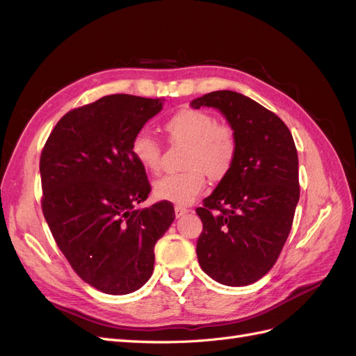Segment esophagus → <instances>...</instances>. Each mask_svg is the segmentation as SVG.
Masks as SVG:
<instances>
[{"instance_id":"obj_1","label":"esophagus","mask_w":356,"mask_h":356,"mask_svg":"<svg viewBox=\"0 0 356 356\" xmlns=\"http://www.w3.org/2000/svg\"><path fill=\"white\" fill-rule=\"evenodd\" d=\"M187 212H190V209L186 208V207H179V204H178V207H175V215H177V217H182V215L187 213Z\"/></svg>"}]
</instances>
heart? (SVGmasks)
<instances>
[{
    "label": "heart",
    "mask_w": 356,
    "mask_h": 356,
    "mask_svg": "<svg viewBox=\"0 0 356 356\" xmlns=\"http://www.w3.org/2000/svg\"><path fill=\"white\" fill-rule=\"evenodd\" d=\"M172 144L187 145L184 168L179 174L157 179L153 186L156 199L187 204L199 197L211 179H221L229 174L238 156V135L227 123L215 122V117L203 110L182 108L172 114L163 124ZM131 153L138 165L149 174L161 168V145L147 131L135 134Z\"/></svg>",
    "instance_id": "heart-1"
}]
</instances>
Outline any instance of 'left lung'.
<instances>
[{
    "instance_id": "obj_1",
    "label": "left lung",
    "mask_w": 356,
    "mask_h": 356,
    "mask_svg": "<svg viewBox=\"0 0 356 356\" xmlns=\"http://www.w3.org/2000/svg\"><path fill=\"white\" fill-rule=\"evenodd\" d=\"M191 106L218 108L238 135L232 169L196 209L199 264L222 285L254 284L275 266L293 227L300 197L293 135L275 113L238 92H211Z\"/></svg>"
}]
</instances>
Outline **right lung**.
Returning a JSON list of instances; mask_svg holds the SVG:
<instances>
[{
    "label": "right lung",
    "mask_w": 356,
    "mask_h": 356,
    "mask_svg": "<svg viewBox=\"0 0 356 356\" xmlns=\"http://www.w3.org/2000/svg\"><path fill=\"white\" fill-rule=\"evenodd\" d=\"M163 98L108 95L53 127L40 157L41 208L72 270L105 294L141 288L154 270V245L175 220L174 204L147 200L145 170L131 153L136 132Z\"/></svg>",
    "instance_id": "obj_1"
}]
</instances>
